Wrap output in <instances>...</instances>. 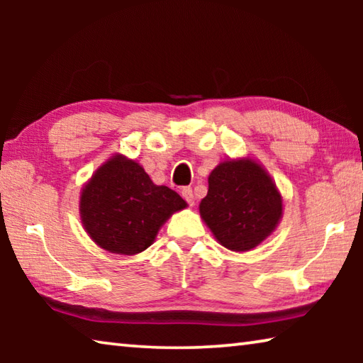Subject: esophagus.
<instances>
[{
	"label": "esophagus",
	"mask_w": 363,
	"mask_h": 363,
	"mask_svg": "<svg viewBox=\"0 0 363 363\" xmlns=\"http://www.w3.org/2000/svg\"><path fill=\"white\" fill-rule=\"evenodd\" d=\"M181 195H182V199L187 201V205H190V206L194 205V201H195V196H194L192 189H190V187H184V189L181 190Z\"/></svg>",
	"instance_id": "obj_1"
}]
</instances>
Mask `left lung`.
I'll return each instance as SVG.
<instances>
[{
	"mask_svg": "<svg viewBox=\"0 0 363 363\" xmlns=\"http://www.w3.org/2000/svg\"><path fill=\"white\" fill-rule=\"evenodd\" d=\"M200 214L223 247L248 251L277 227L281 199L256 162L230 160L211 171Z\"/></svg>",
	"mask_w": 363,
	"mask_h": 363,
	"instance_id": "1",
	"label": "left lung"
}]
</instances>
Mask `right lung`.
<instances>
[{
	"label": "right lung",
	"mask_w": 363,
	"mask_h": 363,
	"mask_svg": "<svg viewBox=\"0 0 363 363\" xmlns=\"http://www.w3.org/2000/svg\"><path fill=\"white\" fill-rule=\"evenodd\" d=\"M182 208L186 201L179 194L155 186L143 167L123 157H113L97 169L79 200L89 237L120 255L149 248L164 220Z\"/></svg>",
	"instance_id": "right-lung-1"
}]
</instances>
